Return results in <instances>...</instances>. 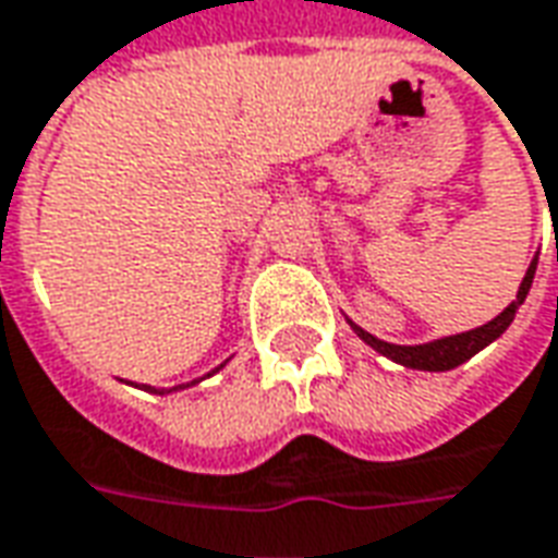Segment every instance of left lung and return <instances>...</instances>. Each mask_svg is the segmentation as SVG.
I'll list each match as a JSON object with an SVG mask.
<instances>
[{"mask_svg":"<svg viewBox=\"0 0 558 558\" xmlns=\"http://www.w3.org/2000/svg\"><path fill=\"white\" fill-rule=\"evenodd\" d=\"M535 268H537V259H532V266H529L523 283H520L517 299H513V302H510V305L505 307L496 319H489L486 326H481V329H471V332L438 338V341H428V344L404 347V344H389V341H380V338H374L372 332L360 329L356 323H350V326H353V332L360 335L365 344L374 347L377 353H384V356H389L392 362L404 365V368H420V372H450V368H456V365H462L465 360H471L477 350H483L486 344H493L498 335L505 332L510 323H513V317H517V307L523 305L525 295H529V290H532Z\"/></svg>","mask_w":558,"mask_h":558,"instance_id":"left-lung-1","label":"left lung"}]
</instances>
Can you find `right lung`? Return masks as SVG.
Returning <instances> with one entry per match:
<instances>
[{
    "label": "right lung",
    "instance_id": "1",
    "mask_svg": "<svg viewBox=\"0 0 558 558\" xmlns=\"http://www.w3.org/2000/svg\"><path fill=\"white\" fill-rule=\"evenodd\" d=\"M220 368H223V365H220ZM193 384H196V380H193ZM193 384H181V387H171V389H184V387H193ZM144 389H150V392H159V396H162V392H171V389H154V387H144Z\"/></svg>",
    "mask_w": 558,
    "mask_h": 558
}]
</instances>
